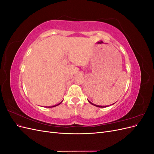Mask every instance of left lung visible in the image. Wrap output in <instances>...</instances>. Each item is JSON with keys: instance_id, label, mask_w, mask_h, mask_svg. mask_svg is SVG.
<instances>
[{"instance_id": "obj_1", "label": "left lung", "mask_w": 154, "mask_h": 154, "mask_svg": "<svg viewBox=\"0 0 154 154\" xmlns=\"http://www.w3.org/2000/svg\"><path fill=\"white\" fill-rule=\"evenodd\" d=\"M88 102H89V103H91V104H92V105H94V106H97V107H101V108H103V107H106V106H100V105H95V104H94V103H91V101H88ZM114 103H113V104H114ZM112 104V105H113Z\"/></svg>"}]
</instances>
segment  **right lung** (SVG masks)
<instances>
[{"mask_svg":"<svg viewBox=\"0 0 154 154\" xmlns=\"http://www.w3.org/2000/svg\"><path fill=\"white\" fill-rule=\"evenodd\" d=\"M61 103H62V102H61ZM61 103H58V104H57V105H54V106H49V107H54V106H57V105H60V104Z\"/></svg>","mask_w":154,"mask_h":154,"instance_id":"add662e5","label":"right lung"}]
</instances>
